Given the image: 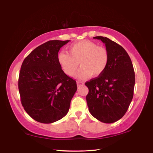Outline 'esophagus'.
<instances>
[{"label":"esophagus","instance_id":"obj_1","mask_svg":"<svg viewBox=\"0 0 153 153\" xmlns=\"http://www.w3.org/2000/svg\"><path fill=\"white\" fill-rule=\"evenodd\" d=\"M77 86H82V85L84 84V82L82 81H77Z\"/></svg>","mask_w":153,"mask_h":153}]
</instances>
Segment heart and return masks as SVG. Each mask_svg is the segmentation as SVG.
I'll list each match as a JSON object with an SVG mask.
<instances>
[{"mask_svg": "<svg viewBox=\"0 0 153 153\" xmlns=\"http://www.w3.org/2000/svg\"><path fill=\"white\" fill-rule=\"evenodd\" d=\"M69 54L65 51L57 54V61L63 71L69 76H74L79 65L77 74L79 78L84 79L90 76H98L107 69L109 61L107 49L97 43L84 40L75 43L69 48Z\"/></svg>", "mask_w": 153, "mask_h": 153, "instance_id": "b5f03b06", "label": "heart"}]
</instances>
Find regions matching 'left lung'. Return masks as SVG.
<instances>
[{
    "label": "left lung",
    "instance_id": "8db88e82",
    "mask_svg": "<svg viewBox=\"0 0 153 153\" xmlns=\"http://www.w3.org/2000/svg\"><path fill=\"white\" fill-rule=\"evenodd\" d=\"M105 44L109 53L107 69L98 77L86 82L88 110L93 117L111 123L123 117L131 102L135 74L128 54L122 46L108 38L96 36Z\"/></svg>",
    "mask_w": 153,
    "mask_h": 153
}]
</instances>
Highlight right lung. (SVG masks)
Segmentation results:
<instances>
[{
	"label": "right lung",
	"instance_id": "add662e5",
	"mask_svg": "<svg viewBox=\"0 0 153 153\" xmlns=\"http://www.w3.org/2000/svg\"><path fill=\"white\" fill-rule=\"evenodd\" d=\"M69 40H50L31 52L21 67L18 88L21 102L33 120L51 123L68 113L77 90L76 80L64 73L57 54Z\"/></svg>",
	"mask_w": 153,
	"mask_h": 153
}]
</instances>
